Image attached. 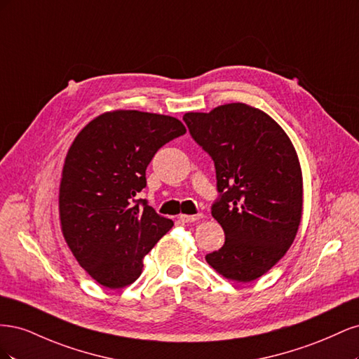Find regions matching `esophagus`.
Here are the masks:
<instances>
[{"label": "esophagus", "mask_w": 359, "mask_h": 359, "mask_svg": "<svg viewBox=\"0 0 359 359\" xmlns=\"http://www.w3.org/2000/svg\"><path fill=\"white\" fill-rule=\"evenodd\" d=\"M202 214H194V215H187V214H181L180 215V220L184 223H193V222H198L202 219Z\"/></svg>", "instance_id": "34e87169"}]
</instances>
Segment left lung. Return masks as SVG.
Wrapping results in <instances>:
<instances>
[{"instance_id": "left-lung-1", "label": "left lung", "mask_w": 359, "mask_h": 359, "mask_svg": "<svg viewBox=\"0 0 359 359\" xmlns=\"http://www.w3.org/2000/svg\"><path fill=\"white\" fill-rule=\"evenodd\" d=\"M211 156L219 199L211 214L224 244L205 259L233 281H253L286 255L302 214V173L289 136L273 118L244 103L182 116Z\"/></svg>"}]
</instances>
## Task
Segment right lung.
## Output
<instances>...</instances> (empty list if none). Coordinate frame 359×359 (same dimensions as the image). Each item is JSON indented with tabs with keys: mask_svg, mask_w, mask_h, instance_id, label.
I'll return each instance as SVG.
<instances>
[{
	"mask_svg": "<svg viewBox=\"0 0 359 359\" xmlns=\"http://www.w3.org/2000/svg\"><path fill=\"white\" fill-rule=\"evenodd\" d=\"M184 133L173 116L114 111L73 140L60 184L61 229L79 265L102 286L132 285L145 255L173 226L136 196L147 187L154 154Z\"/></svg>",
	"mask_w": 359,
	"mask_h": 359,
	"instance_id": "add662e5",
	"label": "right lung"
}]
</instances>
